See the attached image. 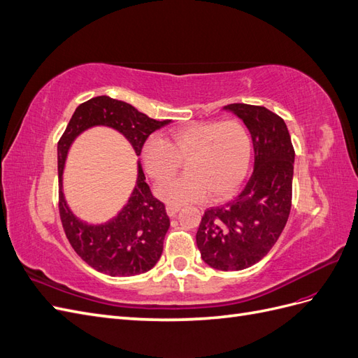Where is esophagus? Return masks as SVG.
Returning <instances> with one entry per match:
<instances>
[{
	"mask_svg": "<svg viewBox=\"0 0 358 358\" xmlns=\"http://www.w3.org/2000/svg\"><path fill=\"white\" fill-rule=\"evenodd\" d=\"M179 210H180V208H178V206H167L166 208V212L169 216H175Z\"/></svg>",
	"mask_w": 358,
	"mask_h": 358,
	"instance_id": "34e87169",
	"label": "esophagus"
}]
</instances>
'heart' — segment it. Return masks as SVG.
<instances>
[{
	"mask_svg": "<svg viewBox=\"0 0 358 358\" xmlns=\"http://www.w3.org/2000/svg\"><path fill=\"white\" fill-rule=\"evenodd\" d=\"M252 159V138L237 119L194 122L170 131L167 142L148 138L142 161L150 179L162 182L175 175L185 161V175L157 188V196L170 204L213 200L231 196L246 178Z\"/></svg>",
	"mask_w": 358,
	"mask_h": 358,
	"instance_id": "1",
	"label": "heart"
}]
</instances>
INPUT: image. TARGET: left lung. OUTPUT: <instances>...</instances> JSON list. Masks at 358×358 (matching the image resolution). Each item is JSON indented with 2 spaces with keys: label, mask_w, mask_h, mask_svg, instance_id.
I'll return each mask as SVG.
<instances>
[{
  "label": "left lung",
  "mask_w": 358,
  "mask_h": 358,
  "mask_svg": "<svg viewBox=\"0 0 358 358\" xmlns=\"http://www.w3.org/2000/svg\"><path fill=\"white\" fill-rule=\"evenodd\" d=\"M239 116L254 145V171L231 201L204 212L196 234L203 262L230 272L258 263L288 221L294 173V148L284 119L263 106L224 107Z\"/></svg>",
  "instance_id": "obj_1"
}]
</instances>
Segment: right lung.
Returning <instances> with one entry per match:
<instances>
[{"mask_svg":"<svg viewBox=\"0 0 358 358\" xmlns=\"http://www.w3.org/2000/svg\"><path fill=\"white\" fill-rule=\"evenodd\" d=\"M170 121H157L125 101L107 95L94 96L74 110L58 142L59 216L67 239L86 264L110 276H134L152 268L162 254L170 220L166 206L150 192L138 164L131 197L115 218L88 224L76 216L62 192V171L74 138L92 127H109L121 133L140 155L146 138Z\"/></svg>","mask_w":358,"mask_h":358,"instance_id":"right-lung-1","label":"right lung"}]
</instances>
